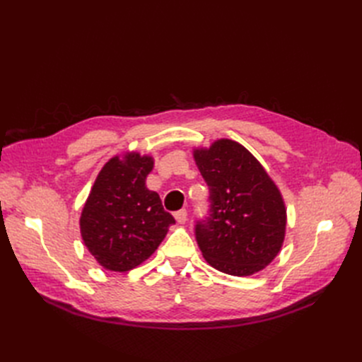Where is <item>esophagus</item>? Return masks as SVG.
Returning <instances> with one entry per match:
<instances>
[{"mask_svg": "<svg viewBox=\"0 0 362 362\" xmlns=\"http://www.w3.org/2000/svg\"><path fill=\"white\" fill-rule=\"evenodd\" d=\"M175 218H177V222L180 225H184L185 222H187V211H185V210L177 211V213H175Z\"/></svg>", "mask_w": 362, "mask_h": 362, "instance_id": "obj_1", "label": "esophagus"}]
</instances>
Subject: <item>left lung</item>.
<instances>
[{"label":"left lung","instance_id":"obj_1","mask_svg":"<svg viewBox=\"0 0 362 362\" xmlns=\"http://www.w3.org/2000/svg\"><path fill=\"white\" fill-rule=\"evenodd\" d=\"M210 187V217L196 225V242L211 267L250 276L275 259L286 238L287 208L278 185L250 152L231 139L194 148Z\"/></svg>","mask_w":362,"mask_h":362}]
</instances>
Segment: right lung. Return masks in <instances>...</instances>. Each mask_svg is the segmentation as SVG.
<instances>
[{
	"instance_id": "obj_1",
	"label": "right lung",
	"mask_w": 362,
	"mask_h": 362,
	"mask_svg": "<svg viewBox=\"0 0 362 362\" xmlns=\"http://www.w3.org/2000/svg\"><path fill=\"white\" fill-rule=\"evenodd\" d=\"M154 158L125 152L108 160L80 217L81 238L98 264L128 272L146 261L175 223L158 193L146 187Z\"/></svg>"
}]
</instances>
